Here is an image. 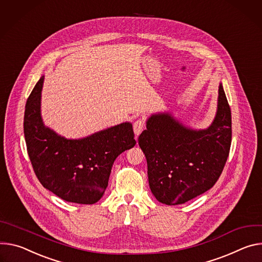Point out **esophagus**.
I'll list each match as a JSON object with an SVG mask.
<instances>
[{
  "mask_svg": "<svg viewBox=\"0 0 262 262\" xmlns=\"http://www.w3.org/2000/svg\"><path fill=\"white\" fill-rule=\"evenodd\" d=\"M146 128V124H144V122L142 121V120H136L135 122H134V124H133V130H134V133H135V135H139L141 132H142V130Z\"/></svg>",
  "mask_w": 262,
  "mask_h": 262,
  "instance_id": "34e87169",
  "label": "esophagus"
}]
</instances>
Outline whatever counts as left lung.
I'll return each instance as SVG.
<instances>
[{"mask_svg": "<svg viewBox=\"0 0 262 262\" xmlns=\"http://www.w3.org/2000/svg\"><path fill=\"white\" fill-rule=\"evenodd\" d=\"M231 125L222 83L215 118L207 129L187 128L168 112L150 116L138 144L147 159L151 191L160 203L183 204L215 184L230 152Z\"/></svg>", "mask_w": 262, "mask_h": 262, "instance_id": "8db88e82", "label": "left lung"}]
</instances>
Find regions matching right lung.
Listing matches in <instances>:
<instances>
[{
  "mask_svg": "<svg viewBox=\"0 0 262 262\" xmlns=\"http://www.w3.org/2000/svg\"><path fill=\"white\" fill-rule=\"evenodd\" d=\"M43 76L29 96L24 134L34 172L42 186L67 202L95 204L108 185L112 164L135 146L131 123L79 139H68L45 126L40 113Z\"/></svg>",
  "mask_w": 262,
  "mask_h": 262,
  "instance_id": "right-lung-1",
  "label": "right lung"
}]
</instances>
